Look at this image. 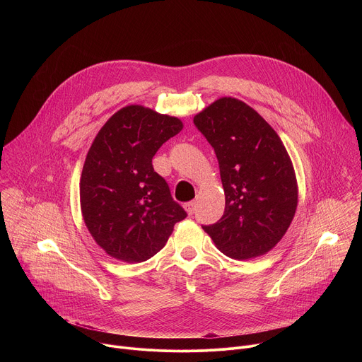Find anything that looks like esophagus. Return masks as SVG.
<instances>
[{
    "instance_id": "34e87169",
    "label": "esophagus",
    "mask_w": 362,
    "mask_h": 362,
    "mask_svg": "<svg viewBox=\"0 0 362 362\" xmlns=\"http://www.w3.org/2000/svg\"><path fill=\"white\" fill-rule=\"evenodd\" d=\"M183 206H185V209H186V212H187L189 215H193V214H194V209H196V202H194V200H190V202L185 203Z\"/></svg>"
}]
</instances>
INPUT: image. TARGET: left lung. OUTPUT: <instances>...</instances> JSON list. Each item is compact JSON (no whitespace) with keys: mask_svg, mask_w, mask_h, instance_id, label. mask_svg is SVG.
Returning a JSON list of instances; mask_svg holds the SVG:
<instances>
[{"mask_svg":"<svg viewBox=\"0 0 362 362\" xmlns=\"http://www.w3.org/2000/svg\"><path fill=\"white\" fill-rule=\"evenodd\" d=\"M193 123L216 153L226 200L222 218L202 228L233 259L267 253L288 230L298 203L285 146L259 115L232 97L216 100Z\"/></svg>","mask_w":362,"mask_h":362,"instance_id":"8db88e82","label":"left lung"}]
</instances>
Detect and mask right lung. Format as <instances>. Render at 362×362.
<instances>
[{
    "label": "right lung",
    "mask_w": 362,
    "mask_h": 362,
    "mask_svg": "<svg viewBox=\"0 0 362 362\" xmlns=\"http://www.w3.org/2000/svg\"><path fill=\"white\" fill-rule=\"evenodd\" d=\"M182 127L176 117L127 106L101 127L87 153L80 180L83 218L94 240L119 261L150 259L187 216L151 165Z\"/></svg>",
    "instance_id": "obj_1"
}]
</instances>
